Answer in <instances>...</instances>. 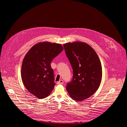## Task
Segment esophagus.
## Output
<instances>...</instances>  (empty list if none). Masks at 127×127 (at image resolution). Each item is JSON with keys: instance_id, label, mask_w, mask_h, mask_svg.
<instances>
[{"instance_id": "obj_1", "label": "esophagus", "mask_w": 127, "mask_h": 127, "mask_svg": "<svg viewBox=\"0 0 127 127\" xmlns=\"http://www.w3.org/2000/svg\"><path fill=\"white\" fill-rule=\"evenodd\" d=\"M63 83H64V81H63V80H60L59 81H58L57 82V84H63Z\"/></svg>"}]
</instances>
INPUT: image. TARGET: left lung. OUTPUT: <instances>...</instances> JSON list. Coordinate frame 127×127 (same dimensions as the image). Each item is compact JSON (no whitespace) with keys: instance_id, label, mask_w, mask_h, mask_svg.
<instances>
[{"instance_id":"left-lung-1","label":"left lung","mask_w":127,"mask_h":127,"mask_svg":"<svg viewBox=\"0 0 127 127\" xmlns=\"http://www.w3.org/2000/svg\"><path fill=\"white\" fill-rule=\"evenodd\" d=\"M73 70L72 81L66 90L75 100L81 101L90 97L98 89L102 79V66L96 52L84 42L63 45Z\"/></svg>"}]
</instances>
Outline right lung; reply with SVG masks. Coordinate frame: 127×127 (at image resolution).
<instances>
[{"mask_svg": "<svg viewBox=\"0 0 127 127\" xmlns=\"http://www.w3.org/2000/svg\"><path fill=\"white\" fill-rule=\"evenodd\" d=\"M63 50L60 44L43 42L32 46L22 65L23 83L31 94L38 99L49 95L55 85L52 60Z\"/></svg>", "mask_w": 127, "mask_h": 127, "instance_id": "1", "label": "right lung"}]
</instances>
